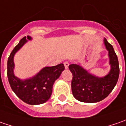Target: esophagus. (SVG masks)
I'll return each instance as SVG.
<instances>
[{"label": "esophagus", "instance_id": "34e87169", "mask_svg": "<svg viewBox=\"0 0 126 126\" xmlns=\"http://www.w3.org/2000/svg\"><path fill=\"white\" fill-rule=\"evenodd\" d=\"M64 67H65L66 69H67L69 68V62H64Z\"/></svg>", "mask_w": 126, "mask_h": 126}]
</instances>
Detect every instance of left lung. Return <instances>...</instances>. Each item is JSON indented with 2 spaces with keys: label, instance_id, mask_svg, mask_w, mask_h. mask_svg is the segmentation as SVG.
Masks as SVG:
<instances>
[{
  "label": "left lung",
  "instance_id": "8db88e82",
  "mask_svg": "<svg viewBox=\"0 0 126 126\" xmlns=\"http://www.w3.org/2000/svg\"><path fill=\"white\" fill-rule=\"evenodd\" d=\"M104 44L108 51L111 69L109 74L103 77H98L90 74L80 64H72L69 66L72 73L71 80L72 94L76 99L82 102L94 103L106 98L114 89L119 76L118 57L113 46L106 38Z\"/></svg>",
  "mask_w": 126,
  "mask_h": 126
}]
</instances>
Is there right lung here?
<instances>
[{
	"label": "right lung",
	"instance_id": "1",
	"mask_svg": "<svg viewBox=\"0 0 126 126\" xmlns=\"http://www.w3.org/2000/svg\"><path fill=\"white\" fill-rule=\"evenodd\" d=\"M32 39L29 36L27 38L24 37L10 53L7 60V78L11 88L19 99L27 104L37 105L45 103L50 99L53 84L64 70V66L60 64L53 66H46L36 75L24 80L15 76L14 56L28 41Z\"/></svg>",
	"mask_w": 126,
	"mask_h": 126
}]
</instances>
